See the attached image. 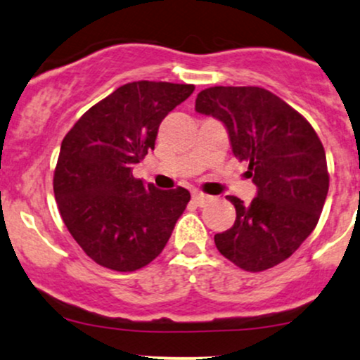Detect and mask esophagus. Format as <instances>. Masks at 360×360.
Masks as SVG:
<instances>
[{
  "label": "esophagus",
  "mask_w": 360,
  "mask_h": 360,
  "mask_svg": "<svg viewBox=\"0 0 360 360\" xmlns=\"http://www.w3.org/2000/svg\"><path fill=\"white\" fill-rule=\"evenodd\" d=\"M212 200V196H208V194L201 193V191H194L193 193V203L196 206H203L208 203V201Z\"/></svg>",
  "instance_id": "1"
}]
</instances>
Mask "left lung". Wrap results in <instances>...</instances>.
Returning <instances> with one entry per match:
<instances>
[{
    "label": "left lung",
    "instance_id": "left-lung-1",
    "mask_svg": "<svg viewBox=\"0 0 360 360\" xmlns=\"http://www.w3.org/2000/svg\"><path fill=\"white\" fill-rule=\"evenodd\" d=\"M196 111L225 123L233 155L247 160L257 186L249 206L229 196L237 218L214 245L249 272L291 257L315 230L328 193L325 148L303 115L259 86H214L196 98Z\"/></svg>",
    "mask_w": 360,
    "mask_h": 360
}]
</instances>
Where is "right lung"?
<instances>
[{
    "instance_id": "1",
    "label": "right lung",
    "mask_w": 360,
    "mask_h": 360,
    "mask_svg": "<svg viewBox=\"0 0 360 360\" xmlns=\"http://www.w3.org/2000/svg\"><path fill=\"white\" fill-rule=\"evenodd\" d=\"M193 91V84L128 82L91 106L62 140L53 171L60 217L84 254L106 269L150 264L189 203L188 189L146 186L131 166L154 150L160 122Z\"/></svg>"
}]
</instances>
